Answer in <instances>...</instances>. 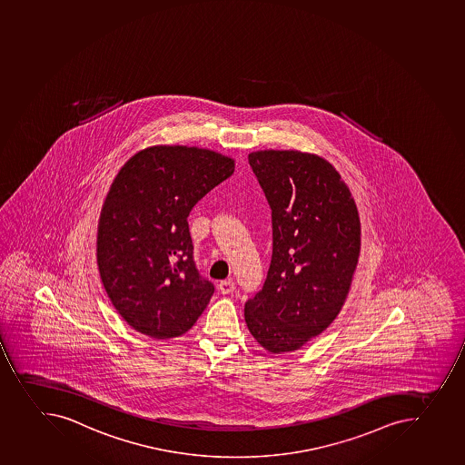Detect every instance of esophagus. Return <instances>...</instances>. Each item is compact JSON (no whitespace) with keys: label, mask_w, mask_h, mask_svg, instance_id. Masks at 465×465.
<instances>
[{"label":"esophagus","mask_w":465,"mask_h":465,"mask_svg":"<svg viewBox=\"0 0 465 465\" xmlns=\"http://www.w3.org/2000/svg\"><path fill=\"white\" fill-rule=\"evenodd\" d=\"M218 289L222 293H232L234 291L233 280H223L222 283L218 284Z\"/></svg>","instance_id":"esophagus-1"}]
</instances>
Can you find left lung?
<instances>
[{
    "label": "left lung",
    "mask_w": 465,
    "mask_h": 465,
    "mask_svg": "<svg viewBox=\"0 0 465 465\" xmlns=\"http://www.w3.org/2000/svg\"><path fill=\"white\" fill-rule=\"evenodd\" d=\"M248 163L272 211V257L243 316L266 351L292 352L327 330L345 304L359 263V211L321 156L257 151Z\"/></svg>",
    "instance_id": "left-lung-1"
}]
</instances>
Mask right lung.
Segmentation results:
<instances>
[{
    "instance_id": "obj_1",
    "label": "right lung",
    "mask_w": 465,
    "mask_h": 465,
    "mask_svg": "<svg viewBox=\"0 0 465 465\" xmlns=\"http://www.w3.org/2000/svg\"><path fill=\"white\" fill-rule=\"evenodd\" d=\"M234 172V160L188 146H152L120 168L98 224L99 274L135 331L164 341L188 331L213 297L193 259L188 215Z\"/></svg>"
}]
</instances>
